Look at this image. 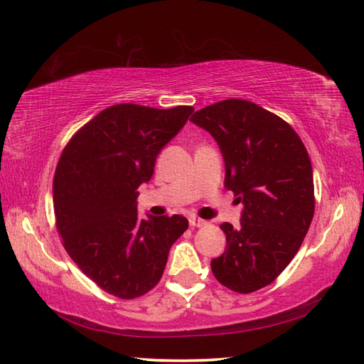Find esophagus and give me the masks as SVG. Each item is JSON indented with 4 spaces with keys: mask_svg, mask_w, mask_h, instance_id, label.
<instances>
[{
    "mask_svg": "<svg viewBox=\"0 0 364 364\" xmlns=\"http://www.w3.org/2000/svg\"><path fill=\"white\" fill-rule=\"evenodd\" d=\"M189 225H191L192 228L203 227V225H205V220L200 219V218H191V219H189Z\"/></svg>",
    "mask_w": 364,
    "mask_h": 364,
    "instance_id": "34e87169",
    "label": "esophagus"
}]
</instances>
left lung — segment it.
Listing matches in <instances>:
<instances>
[{
    "mask_svg": "<svg viewBox=\"0 0 364 364\" xmlns=\"http://www.w3.org/2000/svg\"><path fill=\"white\" fill-rule=\"evenodd\" d=\"M191 122L215 139L225 161V188L244 205L241 225H220L227 249L211 261V270L231 291H258L283 272L310 228V156L289 123L247 100L206 106Z\"/></svg>",
    "mask_w": 364,
    "mask_h": 364,
    "instance_id": "8db88e82",
    "label": "left lung"
}]
</instances>
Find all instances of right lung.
I'll list each match as a JSON object with an SVG mask.
<instances>
[{
  "instance_id": "right-lung-1",
  "label": "right lung",
  "mask_w": 364,
  "mask_h": 364,
  "mask_svg": "<svg viewBox=\"0 0 364 364\" xmlns=\"http://www.w3.org/2000/svg\"><path fill=\"white\" fill-rule=\"evenodd\" d=\"M192 112V106L114 105L76 131L60 154L53 180L56 228L76 266L111 296L129 300L153 289L170 247L189 227L178 214L141 219L136 200L162 146Z\"/></svg>"
}]
</instances>
